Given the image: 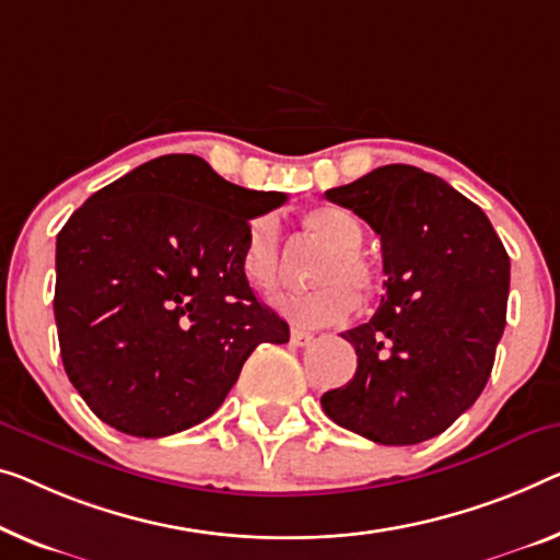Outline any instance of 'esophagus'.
Returning <instances> with one entry per match:
<instances>
[{
	"instance_id": "obj_1",
	"label": "esophagus",
	"mask_w": 560,
	"mask_h": 560,
	"mask_svg": "<svg viewBox=\"0 0 560 560\" xmlns=\"http://www.w3.org/2000/svg\"><path fill=\"white\" fill-rule=\"evenodd\" d=\"M312 339H314L312 334H308V331H299V329H291V337H289V341H291V345H294V347H306Z\"/></svg>"
}]
</instances>
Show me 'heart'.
<instances>
[{"mask_svg":"<svg viewBox=\"0 0 560 560\" xmlns=\"http://www.w3.org/2000/svg\"><path fill=\"white\" fill-rule=\"evenodd\" d=\"M304 231L312 244L327 248L316 266V291L283 302V312L302 327H327L347 319L357 308V291L377 287V266L362 248L364 229L354 213L339 206H319L304 213ZM241 271L266 299H277L291 277V256L283 246L279 221L258 215L246 231Z\"/></svg>","mask_w":560,"mask_h":560,"instance_id":"heart-1","label":"heart"}]
</instances>
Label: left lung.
<instances>
[{"instance_id": "left-lung-1", "label": "left lung", "mask_w": 560, "mask_h": 560, "mask_svg": "<svg viewBox=\"0 0 560 560\" xmlns=\"http://www.w3.org/2000/svg\"><path fill=\"white\" fill-rule=\"evenodd\" d=\"M327 198L380 236L387 291L370 322L341 334L357 372L324 392L322 407L380 445H417L445 432L486 387L505 329L511 258L472 200L415 165H382Z\"/></svg>"}]
</instances>
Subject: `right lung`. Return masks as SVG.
I'll return each mask as SVG.
<instances>
[{"label": "right lung", "mask_w": 560, "mask_h": 560, "mask_svg": "<svg viewBox=\"0 0 560 560\" xmlns=\"http://www.w3.org/2000/svg\"><path fill=\"white\" fill-rule=\"evenodd\" d=\"M279 190L223 180L203 158L163 155L100 188L57 233L55 322L67 377L132 438L203 422L261 345L289 324L241 271L248 221Z\"/></svg>", "instance_id": "right-lung-1"}]
</instances>
